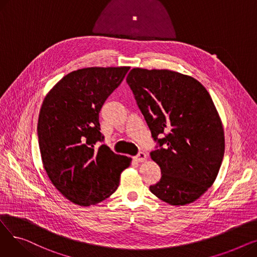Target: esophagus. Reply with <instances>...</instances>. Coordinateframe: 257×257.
<instances>
[{
    "label": "esophagus",
    "instance_id": "esophagus-1",
    "mask_svg": "<svg viewBox=\"0 0 257 257\" xmlns=\"http://www.w3.org/2000/svg\"><path fill=\"white\" fill-rule=\"evenodd\" d=\"M134 159L139 161V163H143V161H145L147 159V155L145 152H140L136 157H134Z\"/></svg>",
    "mask_w": 257,
    "mask_h": 257
}]
</instances>
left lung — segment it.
<instances>
[{"instance_id": "obj_1", "label": "left lung", "mask_w": 257, "mask_h": 257, "mask_svg": "<svg viewBox=\"0 0 257 257\" xmlns=\"http://www.w3.org/2000/svg\"><path fill=\"white\" fill-rule=\"evenodd\" d=\"M126 81L157 143L150 155L161 178L151 193L171 205L192 203L212 185L224 157L223 125L210 94L193 77L169 70L136 67Z\"/></svg>"}]
</instances>
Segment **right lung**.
Wrapping results in <instances>:
<instances>
[{
	"mask_svg": "<svg viewBox=\"0 0 257 257\" xmlns=\"http://www.w3.org/2000/svg\"><path fill=\"white\" fill-rule=\"evenodd\" d=\"M130 67H86L64 76L46 96L37 134L49 179L71 202L99 203L118 186L131 158L113 153L100 132L99 112Z\"/></svg>",
	"mask_w": 257,
	"mask_h": 257,
	"instance_id": "1",
	"label": "right lung"
}]
</instances>
